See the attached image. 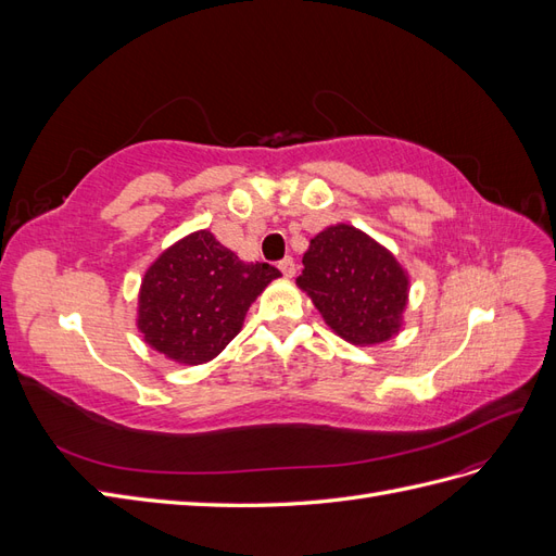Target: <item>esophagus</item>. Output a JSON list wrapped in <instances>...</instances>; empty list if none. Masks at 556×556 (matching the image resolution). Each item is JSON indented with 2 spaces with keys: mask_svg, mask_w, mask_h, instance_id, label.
I'll list each match as a JSON object with an SVG mask.
<instances>
[{
  "mask_svg": "<svg viewBox=\"0 0 556 556\" xmlns=\"http://www.w3.org/2000/svg\"><path fill=\"white\" fill-rule=\"evenodd\" d=\"M278 268H280V274H282L285 278H292V276L296 274V264H294L292 257L280 260V262H278Z\"/></svg>",
  "mask_w": 556,
  "mask_h": 556,
  "instance_id": "1",
  "label": "esophagus"
}]
</instances>
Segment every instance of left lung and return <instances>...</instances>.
<instances>
[{"mask_svg": "<svg viewBox=\"0 0 556 556\" xmlns=\"http://www.w3.org/2000/svg\"><path fill=\"white\" fill-rule=\"evenodd\" d=\"M296 282L350 343H382L401 327L408 278L390 252L355 227L336 225L317 233Z\"/></svg>", "mask_w": 556, "mask_h": 556, "instance_id": "obj_1", "label": "left lung"}]
</instances>
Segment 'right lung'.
<instances>
[{
  "label": "right lung",
  "mask_w": 556,
  "mask_h": 556,
  "mask_svg": "<svg viewBox=\"0 0 556 556\" xmlns=\"http://www.w3.org/2000/svg\"><path fill=\"white\" fill-rule=\"evenodd\" d=\"M278 276L276 266L245 264L213 233L197 231L148 268L139 329L169 359L204 364L241 331L250 304Z\"/></svg>",
  "instance_id": "right-lung-1"
}]
</instances>
